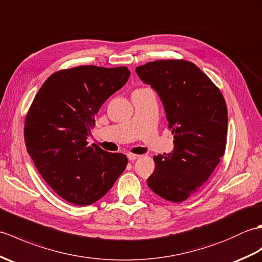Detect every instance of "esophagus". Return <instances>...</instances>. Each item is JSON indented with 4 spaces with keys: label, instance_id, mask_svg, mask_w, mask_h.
<instances>
[{
    "label": "esophagus",
    "instance_id": "obj_1",
    "mask_svg": "<svg viewBox=\"0 0 262 262\" xmlns=\"http://www.w3.org/2000/svg\"><path fill=\"white\" fill-rule=\"evenodd\" d=\"M139 155H135V154H127V159H129L130 161H135L136 159L139 158Z\"/></svg>",
    "mask_w": 262,
    "mask_h": 262
}]
</instances>
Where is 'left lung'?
Instances as JSON below:
<instances>
[{"label": "left lung", "mask_w": 262, "mask_h": 262, "mask_svg": "<svg viewBox=\"0 0 262 262\" xmlns=\"http://www.w3.org/2000/svg\"><path fill=\"white\" fill-rule=\"evenodd\" d=\"M136 72L158 93L175 144L171 154L154 157L156 168L148 186L162 199L183 202L205 184L225 152V100L212 80L187 60L150 61Z\"/></svg>", "instance_id": "1"}]
</instances>
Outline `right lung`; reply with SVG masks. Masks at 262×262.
I'll return each instance as SVG.
<instances>
[{"label": "right lung", "mask_w": 262, "mask_h": 262, "mask_svg": "<svg viewBox=\"0 0 262 262\" xmlns=\"http://www.w3.org/2000/svg\"><path fill=\"white\" fill-rule=\"evenodd\" d=\"M130 77L125 66H78L50 75L25 122L28 154L56 194L74 205L95 203L112 188L127 165L87 138L102 104Z\"/></svg>", "instance_id": "obj_1"}]
</instances>
